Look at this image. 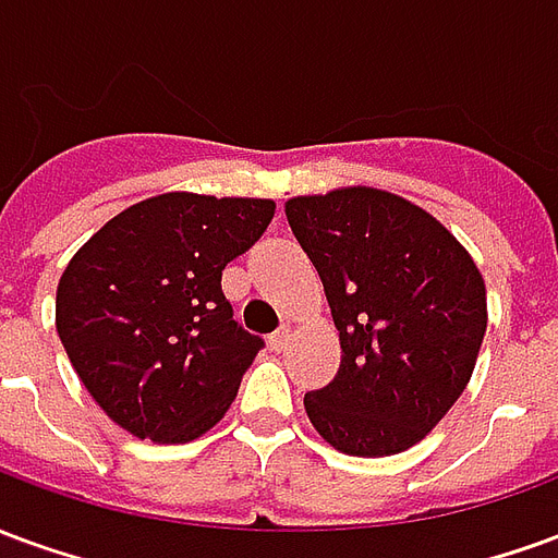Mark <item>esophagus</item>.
<instances>
[{"mask_svg":"<svg viewBox=\"0 0 558 558\" xmlns=\"http://www.w3.org/2000/svg\"><path fill=\"white\" fill-rule=\"evenodd\" d=\"M290 340H292V331L290 326H280L271 338H268V343H271V350L275 352H283L287 347H290Z\"/></svg>","mask_w":558,"mask_h":558,"instance_id":"34e87169","label":"esophagus"}]
</instances>
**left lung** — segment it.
I'll list each match as a JSON object with an SVG mask.
<instances>
[{"instance_id":"8db88e82","label":"left lung","mask_w":558,"mask_h":558,"mask_svg":"<svg viewBox=\"0 0 558 558\" xmlns=\"http://www.w3.org/2000/svg\"><path fill=\"white\" fill-rule=\"evenodd\" d=\"M340 331L338 376L304 395L343 454L407 451L442 421L475 371L487 292L472 256L424 208L376 187L287 203Z\"/></svg>"}]
</instances>
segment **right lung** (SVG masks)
<instances>
[{
  "mask_svg": "<svg viewBox=\"0 0 558 558\" xmlns=\"http://www.w3.org/2000/svg\"><path fill=\"white\" fill-rule=\"evenodd\" d=\"M271 218V199L160 194L107 220L68 263L56 331L119 427L191 442L230 410L266 343L232 319L220 275Z\"/></svg>",
  "mask_w": 558,
  "mask_h": 558,
  "instance_id": "obj_1",
  "label": "right lung"
}]
</instances>
